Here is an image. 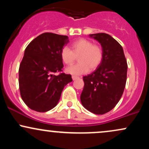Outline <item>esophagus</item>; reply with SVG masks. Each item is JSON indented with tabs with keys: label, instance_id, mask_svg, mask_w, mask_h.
Returning <instances> with one entry per match:
<instances>
[{
	"label": "esophagus",
	"instance_id": "34e87169",
	"mask_svg": "<svg viewBox=\"0 0 149 149\" xmlns=\"http://www.w3.org/2000/svg\"><path fill=\"white\" fill-rule=\"evenodd\" d=\"M78 76H72V79H73V80H75L78 79Z\"/></svg>",
	"mask_w": 149,
	"mask_h": 149
}]
</instances>
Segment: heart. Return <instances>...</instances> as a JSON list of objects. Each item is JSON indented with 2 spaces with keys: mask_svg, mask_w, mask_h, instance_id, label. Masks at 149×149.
I'll use <instances>...</instances> for the list:
<instances>
[{
  "mask_svg": "<svg viewBox=\"0 0 149 149\" xmlns=\"http://www.w3.org/2000/svg\"><path fill=\"white\" fill-rule=\"evenodd\" d=\"M61 59L66 65H71L78 57V64L70 66L66 72L71 75L79 76L94 71L100 66L103 59V49L100 45H94L91 40L80 38L71 44V50L64 47L60 52Z\"/></svg>",
  "mask_w": 149,
  "mask_h": 149,
  "instance_id": "1",
  "label": "heart"
}]
</instances>
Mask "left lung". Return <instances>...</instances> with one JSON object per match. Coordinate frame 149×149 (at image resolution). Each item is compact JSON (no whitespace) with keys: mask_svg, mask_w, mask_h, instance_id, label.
<instances>
[{"mask_svg":"<svg viewBox=\"0 0 149 149\" xmlns=\"http://www.w3.org/2000/svg\"><path fill=\"white\" fill-rule=\"evenodd\" d=\"M89 36L101 44L103 59L94 72L83 77L80 101L89 111L102 115L112 110L120 100L127 80V64L122 46L110 35Z\"/></svg>","mask_w":149,"mask_h":149,"instance_id":"obj_1","label":"left lung"}]
</instances>
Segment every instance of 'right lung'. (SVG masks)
I'll list each match as a JSON object with an SVG mask.
<instances>
[{"mask_svg":"<svg viewBox=\"0 0 149 149\" xmlns=\"http://www.w3.org/2000/svg\"><path fill=\"white\" fill-rule=\"evenodd\" d=\"M69 42L66 36L44 33L25 49L19 69V85L22 100L32 110L46 112L56 107L64 86L72 81L69 74L54 75L62 71L60 52Z\"/></svg>","mask_w":149,"mask_h":149,"instance_id":"1","label":"right lung"}]
</instances>
